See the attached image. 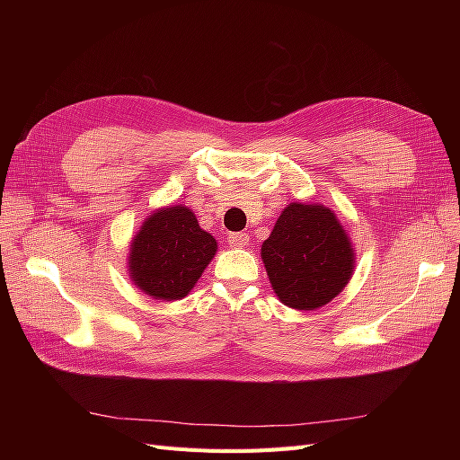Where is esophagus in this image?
<instances>
[{
    "instance_id": "obj_1",
    "label": "esophagus",
    "mask_w": 460,
    "mask_h": 460,
    "mask_svg": "<svg viewBox=\"0 0 460 460\" xmlns=\"http://www.w3.org/2000/svg\"><path fill=\"white\" fill-rule=\"evenodd\" d=\"M228 243L232 247H245L249 243V235L245 232H232L228 234Z\"/></svg>"
}]
</instances>
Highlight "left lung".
I'll return each instance as SVG.
<instances>
[{"mask_svg":"<svg viewBox=\"0 0 460 460\" xmlns=\"http://www.w3.org/2000/svg\"><path fill=\"white\" fill-rule=\"evenodd\" d=\"M272 289L288 307L313 311L336 297L353 272V247L323 205L291 203L261 247Z\"/></svg>","mask_w":460,"mask_h":460,"instance_id":"8db88e82","label":"left lung"}]
</instances>
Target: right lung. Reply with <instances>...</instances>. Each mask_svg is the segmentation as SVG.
<instances>
[{"instance_id": "obj_1", "label": "right lung", "mask_w": 460, "mask_h": 460, "mask_svg": "<svg viewBox=\"0 0 460 460\" xmlns=\"http://www.w3.org/2000/svg\"><path fill=\"white\" fill-rule=\"evenodd\" d=\"M217 253L211 234L199 228L188 207L153 213L130 247L134 284L155 299H182Z\"/></svg>"}]
</instances>
